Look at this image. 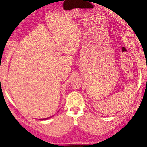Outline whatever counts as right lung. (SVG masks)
I'll list each match as a JSON object with an SVG mask.
<instances>
[{"label":"right lung","mask_w":147,"mask_h":147,"mask_svg":"<svg viewBox=\"0 0 147 147\" xmlns=\"http://www.w3.org/2000/svg\"><path fill=\"white\" fill-rule=\"evenodd\" d=\"M48 119V118H45V119H42L41 120H43V119Z\"/></svg>","instance_id":"add662e5"}]
</instances>
